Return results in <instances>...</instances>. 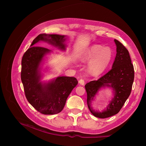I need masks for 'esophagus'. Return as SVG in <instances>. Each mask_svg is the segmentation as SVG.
Here are the masks:
<instances>
[{"instance_id": "34e87169", "label": "esophagus", "mask_w": 146, "mask_h": 146, "mask_svg": "<svg viewBox=\"0 0 146 146\" xmlns=\"http://www.w3.org/2000/svg\"><path fill=\"white\" fill-rule=\"evenodd\" d=\"M79 83H80V85H85V81H84L83 79H80L79 81Z\"/></svg>"}]
</instances>
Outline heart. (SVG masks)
I'll use <instances>...</instances> for the list:
<instances>
[{
  "instance_id": "b5f03b06",
  "label": "heart",
  "mask_w": 146,
  "mask_h": 146,
  "mask_svg": "<svg viewBox=\"0 0 146 146\" xmlns=\"http://www.w3.org/2000/svg\"><path fill=\"white\" fill-rule=\"evenodd\" d=\"M113 58V52L110 47L101 45H94L89 47L80 57L82 62L88 63L89 72L94 75L104 72L111 64Z\"/></svg>"
}]
</instances>
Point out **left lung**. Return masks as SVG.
<instances>
[{
    "label": "left lung",
    "instance_id": "8db88e82",
    "mask_svg": "<svg viewBox=\"0 0 146 146\" xmlns=\"http://www.w3.org/2000/svg\"><path fill=\"white\" fill-rule=\"evenodd\" d=\"M117 46V54L112 68L97 80L85 85L88 108L94 115L106 118L118 113L131 94L134 79V66L128 50L119 41L114 40ZM110 87L114 90V98L102 112L95 111L91 106L98 90L102 87Z\"/></svg>",
    "mask_w": 146,
    "mask_h": 146
}]
</instances>
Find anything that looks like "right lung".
I'll return each instance as SVG.
<instances>
[{
    "mask_svg": "<svg viewBox=\"0 0 146 146\" xmlns=\"http://www.w3.org/2000/svg\"><path fill=\"white\" fill-rule=\"evenodd\" d=\"M65 36L40 34L33 40L22 58L21 77L25 96L29 103L42 114L53 115L62 111L68 95L78 81L74 77L60 76L47 83L40 82L42 77L40 64L44 57L51 50L35 45L38 41H42L65 50Z\"/></svg>",
    "mask_w": 146,
    "mask_h": 146,
    "instance_id": "right-lung-1",
    "label": "right lung"
}]
</instances>
